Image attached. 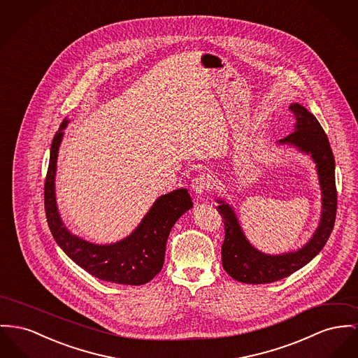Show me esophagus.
<instances>
[{
	"mask_svg": "<svg viewBox=\"0 0 358 358\" xmlns=\"http://www.w3.org/2000/svg\"><path fill=\"white\" fill-rule=\"evenodd\" d=\"M212 186H213V180H212V178H210L209 175H206V173L196 175V176L191 180V189H192V191H194L195 194H198V195H201V194H203V192H208V191L212 189Z\"/></svg>",
	"mask_w": 358,
	"mask_h": 358,
	"instance_id": "34e87169",
	"label": "esophagus"
}]
</instances>
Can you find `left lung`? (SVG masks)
Listing matches in <instances>:
<instances>
[{
	"label": "left lung",
	"mask_w": 358,
	"mask_h": 358,
	"mask_svg": "<svg viewBox=\"0 0 358 358\" xmlns=\"http://www.w3.org/2000/svg\"><path fill=\"white\" fill-rule=\"evenodd\" d=\"M296 120L294 131L280 143H293L310 153L319 172L323 194L322 221L310 243L297 252L285 255H266L257 251L245 240L232 209L221 203L217 210L222 217L225 238L221 245L224 270L236 281L245 284H270L280 281L313 259L324 247L333 232L338 194L335 186V160L329 138L317 120L300 104H292Z\"/></svg>",
	"instance_id": "left-lung-1"
}]
</instances>
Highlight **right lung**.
Masks as SVG:
<instances>
[{
    "instance_id": "obj_1",
    "label": "right lung",
    "mask_w": 358,
    "mask_h": 358,
    "mask_svg": "<svg viewBox=\"0 0 358 358\" xmlns=\"http://www.w3.org/2000/svg\"><path fill=\"white\" fill-rule=\"evenodd\" d=\"M66 124L68 120H64L52 138L45 182V210L52 238L73 262L99 280L123 285L149 282L164 264L168 235L173 224L192 206L189 191L180 189L160 196L140 227L120 243L96 245L73 236L59 218L54 194L58 148Z\"/></svg>"
}]
</instances>
